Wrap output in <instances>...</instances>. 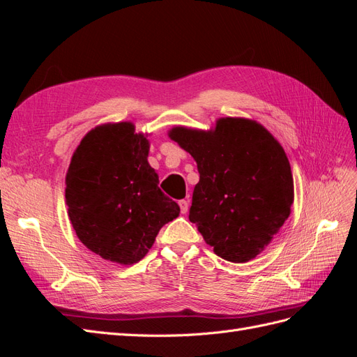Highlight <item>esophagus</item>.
I'll return each instance as SVG.
<instances>
[{"label":"esophagus","mask_w":357,"mask_h":357,"mask_svg":"<svg viewBox=\"0 0 357 357\" xmlns=\"http://www.w3.org/2000/svg\"><path fill=\"white\" fill-rule=\"evenodd\" d=\"M178 205H180V211H181L183 214H186L188 210H189V201L181 199V201H178Z\"/></svg>","instance_id":"obj_1"}]
</instances>
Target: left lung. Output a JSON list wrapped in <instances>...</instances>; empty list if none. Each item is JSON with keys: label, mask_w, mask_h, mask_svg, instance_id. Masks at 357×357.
<instances>
[{"label": "left lung", "mask_w": 357, "mask_h": 357, "mask_svg": "<svg viewBox=\"0 0 357 357\" xmlns=\"http://www.w3.org/2000/svg\"><path fill=\"white\" fill-rule=\"evenodd\" d=\"M168 135L198 165L189 220L225 261L255 259L294 204L283 147L261 123L243 117H222L210 131L174 126Z\"/></svg>", "instance_id": "obj_1"}]
</instances>
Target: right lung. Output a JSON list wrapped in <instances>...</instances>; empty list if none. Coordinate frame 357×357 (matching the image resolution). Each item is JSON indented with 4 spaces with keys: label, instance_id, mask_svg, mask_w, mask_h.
Here are the masks:
<instances>
[{
    "label": "right lung",
    "instance_id": "1",
    "mask_svg": "<svg viewBox=\"0 0 357 357\" xmlns=\"http://www.w3.org/2000/svg\"><path fill=\"white\" fill-rule=\"evenodd\" d=\"M149 139L131 122L105 123L83 137L66 178L68 218L79 240L105 261L132 265L180 207L149 165Z\"/></svg>",
    "mask_w": 357,
    "mask_h": 357
}]
</instances>
